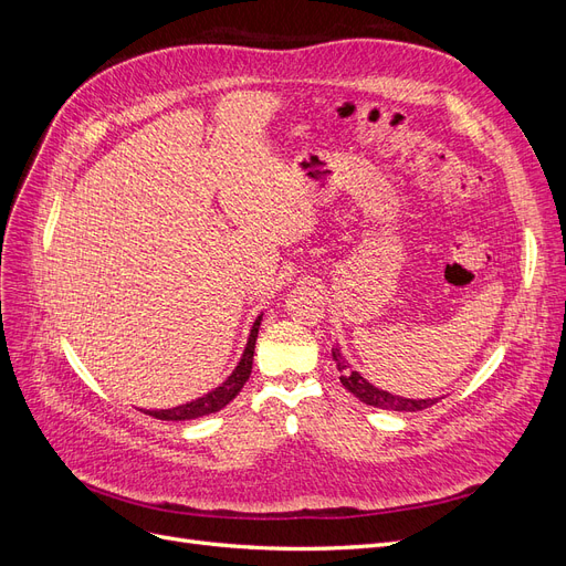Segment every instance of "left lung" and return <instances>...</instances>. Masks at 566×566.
I'll return each mask as SVG.
<instances>
[{
  "label": "left lung",
  "mask_w": 566,
  "mask_h": 566,
  "mask_svg": "<svg viewBox=\"0 0 566 566\" xmlns=\"http://www.w3.org/2000/svg\"><path fill=\"white\" fill-rule=\"evenodd\" d=\"M333 361L339 370V382L345 385V389H349L354 397L358 401H364L373 408H382V410H406V413H416V410H424L434 406L439 399H406V397H399V394H391V391H385L380 387L370 385L361 373L354 370L347 358L342 356L339 347L335 345L333 347Z\"/></svg>",
  "instance_id": "obj_1"
}]
</instances>
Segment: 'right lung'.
<instances>
[{"label":"right lung","instance_id":"obj_1","mask_svg":"<svg viewBox=\"0 0 566 566\" xmlns=\"http://www.w3.org/2000/svg\"><path fill=\"white\" fill-rule=\"evenodd\" d=\"M262 316L260 314L254 318L252 328H250V335H248V345L243 349V356L241 361H238V366L233 368V373L229 375V378L221 382L219 387H214L212 391L202 394V397L193 399V401H186L181 406H175V408H160V410H144L146 416H153L158 420H172V422H179V420H196V418H202V416H210V413H217V410L224 408L227 403H231L238 391L243 389V385L248 382L250 373H252V356H254V342H256V333H260V325H262Z\"/></svg>","mask_w":566,"mask_h":566}]
</instances>
